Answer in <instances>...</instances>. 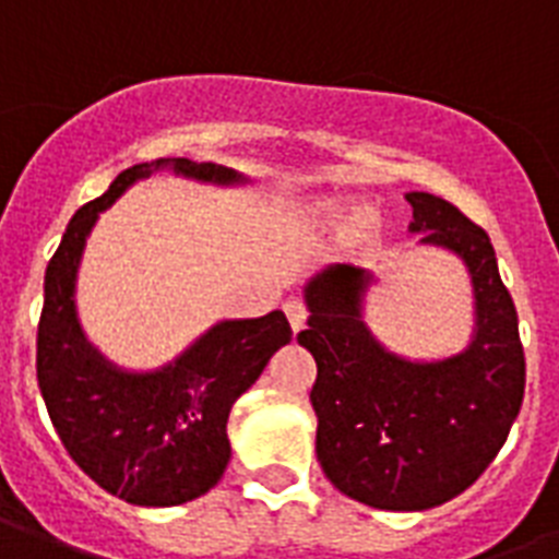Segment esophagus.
<instances>
[{
    "instance_id": "34e87169",
    "label": "esophagus",
    "mask_w": 559,
    "mask_h": 559,
    "mask_svg": "<svg viewBox=\"0 0 559 559\" xmlns=\"http://www.w3.org/2000/svg\"><path fill=\"white\" fill-rule=\"evenodd\" d=\"M284 313H287L289 319V328H293V333H298L301 328H305L307 322V307L298 301V298H289L287 305H284Z\"/></svg>"
}]
</instances>
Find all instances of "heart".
Instances as JSON below:
<instances>
[{"label":"heart","mask_w":559,"mask_h":559,"mask_svg":"<svg viewBox=\"0 0 559 559\" xmlns=\"http://www.w3.org/2000/svg\"><path fill=\"white\" fill-rule=\"evenodd\" d=\"M313 219L322 228L342 226V219H350L345 228V243L350 252H371L380 240V217L371 209H354L348 200H322L313 205Z\"/></svg>","instance_id":"1"}]
</instances>
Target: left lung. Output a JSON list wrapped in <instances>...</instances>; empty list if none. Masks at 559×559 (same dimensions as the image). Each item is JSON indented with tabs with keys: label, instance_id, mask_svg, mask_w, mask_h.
<instances>
[{
	"label": "left lung",
	"instance_id": "1",
	"mask_svg": "<svg viewBox=\"0 0 559 559\" xmlns=\"http://www.w3.org/2000/svg\"><path fill=\"white\" fill-rule=\"evenodd\" d=\"M420 246L459 254L473 281L476 328L461 354L397 357L368 331L373 275L348 263L310 278L298 345L316 359V455L331 485L380 511H426L464 493L502 450L525 394L520 319L481 226L435 193L412 191Z\"/></svg>",
	"mask_w": 559,
	"mask_h": 559
}]
</instances>
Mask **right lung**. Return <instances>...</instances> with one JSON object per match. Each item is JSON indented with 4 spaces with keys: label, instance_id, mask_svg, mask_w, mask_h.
Here are the masks:
<instances>
[{
    "label": "right lung",
    "instance_id": "add662e5",
    "mask_svg": "<svg viewBox=\"0 0 559 559\" xmlns=\"http://www.w3.org/2000/svg\"><path fill=\"white\" fill-rule=\"evenodd\" d=\"M156 170L243 186L246 177L214 162L156 159L121 170L98 200L78 209L46 266L37 328V382L66 452L107 493L142 508L191 502L217 485L228 459L226 424L235 400L272 354L293 340L281 310L261 319H226L156 371L112 366L78 322L74 281L83 246L100 211Z\"/></svg>",
    "mask_w": 559,
    "mask_h": 559
}]
</instances>
